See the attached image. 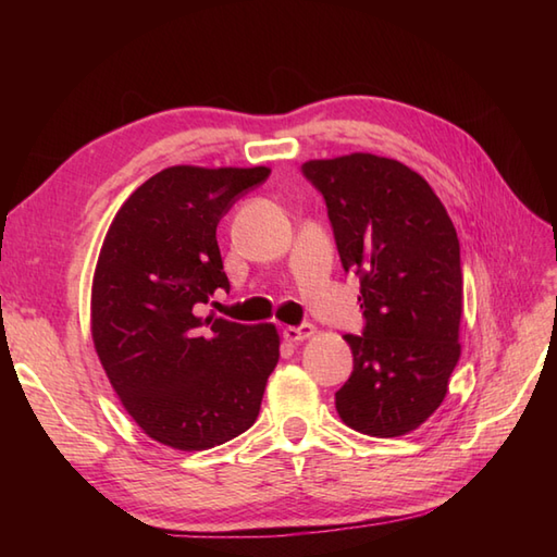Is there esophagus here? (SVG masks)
<instances>
[{
	"mask_svg": "<svg viewBox=\"0 0 557 557\" xmlns=\"http://www.w3.org/2000/svg\"><path fill=\"white\" fill-rule=\"evenodd\" d=\"M315 333V327L311 323H304V325H289L282 330V337H285L287 342H292V345H299V342L309 339L311 335Z\"/></svg>",
	"mask_w": 557,
	"mask_h": 557,
	"instance_id": "34e87169",
	"label": "esophagus"
}]
</instances>
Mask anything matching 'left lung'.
Wrapping results in <instances>:
<instances>
[{
  "mask_svg": "<svg viewBox=\"0 0 557 557\" xmlns=\"http://www.w3.org/2000/svg\"><path fill=\"white\" fill-rule=\"evenodd\" d=\"M323 194L339 260L361 277L363 335L335 393L339 419L373 437L407 435L443 405L459 361V239L441 198L397 160L351 152L304 162Z\"/></svg>",
  "mask_w": 557,
  "mask_h": 557,
  "instance_id": "1",
  "label": "left lung"
}]
</instances>
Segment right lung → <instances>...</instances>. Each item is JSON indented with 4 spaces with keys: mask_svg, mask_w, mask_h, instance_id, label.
Wrapping results in <instances>:
<instances>
[{
    "mask_svg": "<svg viewBox=\"0 0 557 557\" xmlns=\"http://www.w3.org/2000/svg\"><path fill=\"white\" fill-rule=\"evenodd\" d=\"M270 168L174 164L116 210L90 292V335L110 383L138 429L198 453L251 429L280 359L272 323L200 318L230 289L218 222Z\"/></svg>",
    "mask_w": 557,
    "mask_h": 557,
    "instance_id": "obj_1",
    "label": "right lung"
}]
</instances>
